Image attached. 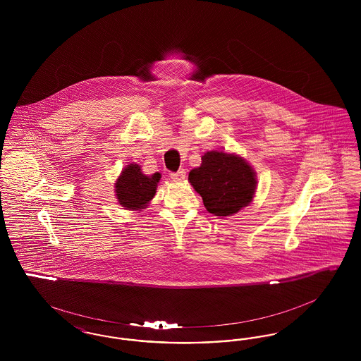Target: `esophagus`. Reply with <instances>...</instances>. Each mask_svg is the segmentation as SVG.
<instances>
[{"mask_svg":"<svg viewBox=\"0 0 361 361\" xmlns=\"http://www.w3.org/2000/svg\"><path fill=\"white\" fill-rule=\"evenodd\" d=\"M171 177H172L173 181H176V183H183L187 178V172L184 169H181L178 172L171 173Z\"/></svg>","mask_w":361,"mask_h":361,"instance_id":"obj_1","label":"esophagus"}]
</instances>
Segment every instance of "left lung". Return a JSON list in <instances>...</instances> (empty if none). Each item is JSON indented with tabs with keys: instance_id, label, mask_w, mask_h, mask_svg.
Returning a JSON list of instances; mask_svg holds the SVG:
<instances>
[{
	"instance_id": "8db88e82",
	"label": "left lung",
	"mask_w": 361,
	"mask_h": 361,
	"mask_svg": "<svg viewBox=\"0 0 361 361\" xmlns=\"http://www.w3.org/2000/svg\"><path fill=\"white\" fill-rule=\"evenodd\" d=\"M188 181L207 211L219 218L249 206L257 189L256 172L243 157L218 150L204 153L200 166L189 172Z\"/></svg>"
}]
</instances>
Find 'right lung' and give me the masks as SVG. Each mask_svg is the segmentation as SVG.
Wrapping results in <instances>:
<instances>
[{"label": "right lung", "mask_w": 361, "mask_h": 361, "mask_svg": "<svg viewBox=\"0 0 361 361\" xmlns=\"http://www.w3.org/2000/svg\"><path fill=\"white\" fill-rule=\"evenodd\" d=\"M161 173L147 176L142 172L140 165L128 164L115 181V195L118 203L124 209L140 211L150 204L157 192Z\"/></svg>", "instance_id": "obj_1"}]
</instances>
